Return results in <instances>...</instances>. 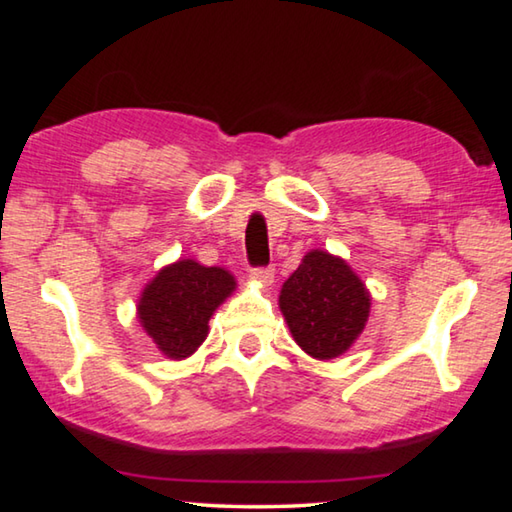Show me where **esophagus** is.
I'll use <instances>...</instances> for the list:
<instances>
[{
    "mask_svg": "<svg viewBox=\"0 0 512 512\" xmlns=\"http://www.w3.org/2000/svg\"><path fill=\"white\" fill-rule=\"evenodd\" d=\"M250 280H255L262 287H268L273 282V266H255L250 268Z\"/></svg>",
    "mask_w": 512,
    "mask_h": 512,
    "instance_id": "esophagus-1",
    "label": "esophagus"
}]
</instances>
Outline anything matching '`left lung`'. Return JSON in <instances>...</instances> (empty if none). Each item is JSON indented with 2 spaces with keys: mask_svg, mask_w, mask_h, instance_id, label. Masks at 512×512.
<instances>
[{
  "mask_svg": "<svg viewBox=\"0 0 512 512\" xmlns=\"http://www.w3.org/2000/svg\"><path fill=\"white\" fill-rule=\"evenodd\" d=\"M280 309L302 350L314 359H334L363 332L370 296L343 259L311 250L284 282Z\"/></svg>",
  "mask_w": 512,
  "mask_h": 512,
  "instance_id": "1",
  "label": "left lung"
}]
</instances>
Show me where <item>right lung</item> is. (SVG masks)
<instances>
[{
    "label": "right lung",
    "instance_id": "obj_1",
    "mask_svg": "<svg viewBox=\"0 0 512 512\" xmlns=\"http://www.w3.org/2000/svg\"><path fill=\"white\" fill-rule=\"evenodd\" d=\"M235 280L216 266L183 259L155 275L140 300V323L162 354L185 359L207 336V320L230 296Z\"/></svg>",
    "mask_w": 512,
    "mask_h": 512
}]
</instances>
